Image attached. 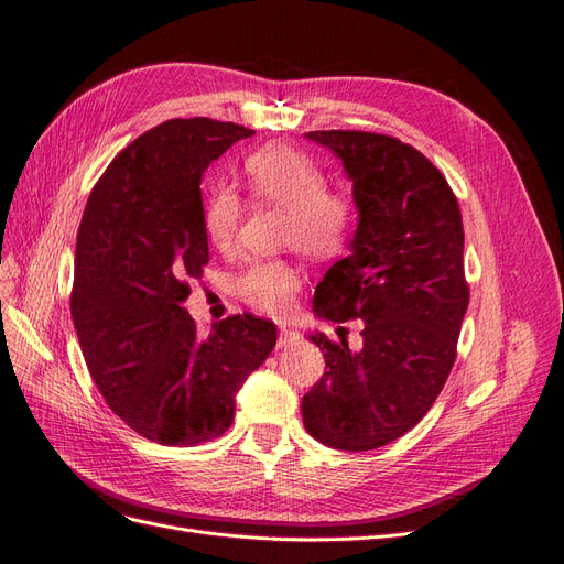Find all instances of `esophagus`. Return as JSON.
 I'll return each mask as SVG.
<instances>
[{
    "label": "esophagus",
    "mask_w": 564,
    "mask_h": 564,
    "mask_svg": "<svg viewBox=\"0 0 564 564\" xmlns=\"http://www.w3.org/2000/svg\"><path fill=\"white\" fill-rule=\"evenodd\" d=\"M295 339H300V333L297 330H290V328H281L279 333V347H290Z\"/></svg>",
    "instance_id": "esophagus-1"
}]
</instances>
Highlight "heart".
<instances>
[{"instance_id":"1","label":"heart","mask_w":564,"mask_h":564,"mask_svg":"<svg viewBox=\"0 0 564 564\" xmlns=\"http://www.w3.org/2000/svg\"><path fill=\"white\" fill-rule=\"evenodd\" d=\"M250 196L260 204L285 210L281 246L312 260H337L354 243L358 229L356 198L339 187H328L318 163L283 144L252 152L243 163ZM241 225V198L236 189L217 185L204 206V231L210 246L231 248ZM302 285L300 271L288 260H256L234 281L243 304L269 316H285Z\"/></svg>"}]
</instances>
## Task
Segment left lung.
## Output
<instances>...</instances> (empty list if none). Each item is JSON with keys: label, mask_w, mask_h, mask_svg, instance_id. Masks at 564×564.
Masks as SVG:
<instances>
[{"label": "left lung", "mask_w": 564, "mask_h": 564, "mask_svg": "<svg viewBox=\"0 0 564 564\" xmlns=\"http://www.w3.org/2000/svg\"><path fill=\"white\" fill-rule=\"evenodd\" d=\"M306 138L341 159L360 210L351 256L318 283L314 312L362 318V347L312 337L328 370L302 398V420L316 441L366 452L424 420L457 358L470 295L462 210L445 175L408 142L368 131Z\"/></svg>", "instance_id": "obj_1"}]
</instances>
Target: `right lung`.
<instances>
[{
  "mask_svg": "<svg viewBox=\"0 0 564 564\" xmlns=\"http://www.w3.org/2000/svg\"><path fill=\"white\" fill-rule=\"evenodd\" d=\"M256 131L169 119L121 150L90 189L69 308L90 377L142 438L192 447L234 422V395L276 344V325L227 316L202 335L183 302L208 264L202 175Z\"/></svg>",
  "mask_w": 564,
  "mask_h": 564,
  "instance_id": "add662e5",
  "label": "right lung"
}]
</instances>
